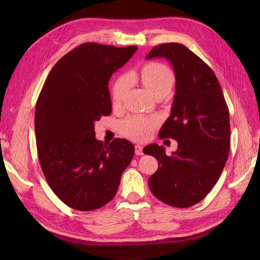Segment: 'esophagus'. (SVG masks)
Masks as SVG:
<instances>
[{
  "label": "esophagus",
  "instance_id": "34e87169",
  "mask_svg": "<svg viewBox=\"0 0 260 260\" xmlns=\"http://www.w3.org/2000/svg\"><path fill=\"white\" fill-rule=\"evenodd\" d=\"M135 148H136V154L137 155H143V151H142V149H143V146H141V145H136L135 146Z\"/></svg>",
  "mask_w": 260,
  "mask_h": 260
}]
</instances>
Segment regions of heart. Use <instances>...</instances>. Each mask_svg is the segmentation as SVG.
Returning a JSON list of instances; mask_svg holds the SVG:
<instances>
[{"label": "heart", "mask_w": 260, "mask_h": 260, "mask_svg": "<svg viewBox=\"0 0 260 260\" xmlns=\"http://www.w3.org/2000/svg\"><path fill=\"white\" fill-rule=\"evenodd\" d=\"M132 80H139L143 84L153 98L165 95L172 90L176 82L175 74L166 65L160 62H148L141 68L138 73L131 75ZM130 88L129 76H121L115 81L112 99L114 106H119L125 93ZM156 125L154 118L141 116H131L120 122V131L123 136L136 141L145 140Z\"/></svg>", "instance_id": "b5f03b06"}]
</instances>
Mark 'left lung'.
Here are the masks:
<instances>
[{"label":"left lung","instance_id":"obj_1","mask_svg":"<svg viewBox=\"0 0 260 260\" xmlns=\"http://www.w3.org/2000/svg\"><path fill=\"white\" fill-rule=\"evenodd\" d=\"M167 58L174 67L176 94L160 139L177 140L167 155L149 144L143 153L158 161L148 179L149 190L167 205L185 208L200 203L217 183L230 152V118L216 75L198 55L180 43L155 46L146 59Z\"/></svg>","mask_w":260,"mask_h":260}]
</instances>
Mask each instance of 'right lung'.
<instances>
[{
  "label": "right lung",
  "instance_id": "right-lung-1",
  "mask_svg": "<svg viewBox=\"0 0 260 260\" xmlns=\"http://www.w3.org/2000/svg\"><path fill=\"white\" fill-rule=\"evenodd\" d=\"M138 48L83 43L52 68L37 101L39 160L53 192L77 210L99 209L117 193L135 154L128 140L103 144L94 122L112 113L108 81Z\"/></svg>",
  "mask_w": 260,
  "mask_h": 260
}]
</instances>
